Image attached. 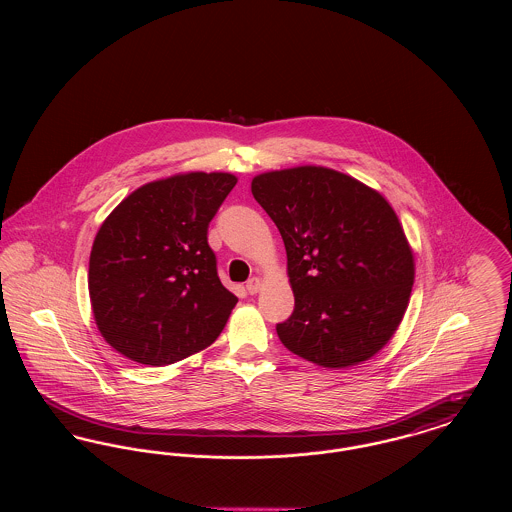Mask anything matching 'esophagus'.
<instances>
[{"label":"esophagus","mask_w":512,"mask_h":512,"mask_svg":"<svg viewBox=\"0 0 512 512\" xmlns=\"http://www.w3.org/2000/svg\"><path fill=\"white\" fill-rule=\"evenodd\" d=\"M245 290L251 293V295L259 292V290H261V278H257V276L249 278V280H247V284H245Z\"/></svg>","instance_id":"esophagus-1"}]
</instances>
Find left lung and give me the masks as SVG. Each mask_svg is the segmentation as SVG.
<instances>
[{
  "label": "left lung",
  "instance_id": "left-lung-1",
  "mask_svg": "<svg viewBox=\"0 0 512 512\" xmlns=\"http://www.w3.org/2000/svg\"><path fill=\"white\" fill-rule=\"evenodd\" d=\"M251 194L280 230L295 297L280 341L305 361L347 368L395 334L414 255L388 199L343 172L303 165L263 172Z\"/></svg>",
  "mask_w": 512,
  "mask_h": 512
}]
</instances>
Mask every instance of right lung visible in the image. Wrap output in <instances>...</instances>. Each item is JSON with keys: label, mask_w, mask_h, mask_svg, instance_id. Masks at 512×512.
<instances>
[{"label": "right lung", "mask_w": 512, "mask_h": 512, "mask_svg": "<svg viewBox=\"0 0 512 512\" xmlns=\"http://www.w3.org/2000/svg\"><path fill=\"white\" fill-rule=\"evenodd\" d=\"M238 178L182 172L126 195L99 226L88 290L99 334L140 365L163 366L217 340L238 297L217 274L209 222Z\"/></svg>", "instance_id": "add662e5"}]
</instances>
